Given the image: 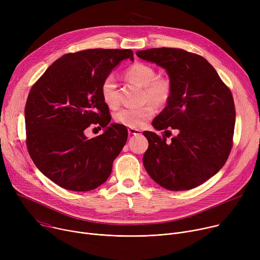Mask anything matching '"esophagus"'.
Segmentation results:
<instances>
[{"label":"esophagus","instance_id":"1","mask_svg":"<svg viewBox=\"0 0 260 260\" xmlns=\"http://www.w3.org/2000/svg\"><path fill=\"white\" fill-rule=\"evenodd\" d=\"M127 132L129 135H140L141 134V131L138 128H128Z\"/></svg>","mask_w":260,"mask_h":260}]
</instances>
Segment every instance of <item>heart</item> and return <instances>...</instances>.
<instances>
[{
    "label": "heart",
    "instance_id": "obj_1",
    "mask_svg": "<svg viewBox=\"0 0 260 260\" xmlns=\"http://www.w3.org/2000/svg\"><path fill=\"white\" fill-rule=\"evenodd\" d=\"M125 78L143 87L142 101L145 103L140 108H124L115 113L114 119L118 124L129 128L142 127L155 113V107L168 104L172 93V83L168 77L157 76L156 70L143 62L132 64L125 72ZM101 95L110 109H116L120 104L116 80L113 75L105 78L101 86Z\"/></svg>",
    "mask_w": 260,
    "mask_h": 260
}]
</instances>
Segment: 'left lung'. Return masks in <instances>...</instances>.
Masks as SVG:
<instances>
[{"mask_svg":"<svg viewBox=\"0 0 260 260\" xmlns=\"http://www.w3.org/2000/svg\"><path fill=\"white\" fill-rule=\"evenodd\" d=\"M136 55L166 69L172 83L170 101L152 121L165 135L143 132L148 140L144 167L167 190H191L220 171L229 156L235 124L231 91L197 54L159 48ZM170 128L178 135L167 141Z\"/></svg>","mask_w":260,"mask_h":260,"instance_id":"1","label":"left lung"}]
</instances>
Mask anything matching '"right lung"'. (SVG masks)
Here are the masks:
<instances>
[{"label": "right lung", "instance_id": "1", "mask_svg": "<svg viewBox=\"0 0 260 260\" xmlns=\"http://www.w3.org/2000/svg\"><path fill=\"white\" fill-rule=\"evenodd\" d=\"M132 50L93 49L56 60L32 86L25 107L26 144L35 166L63 188L87 192L103 184L126 143L124 125L110 123L101 86ZM98 124L105 132L88 139Z\"/></svg>", "mask_w": 260, "mask_h": 260}]
</instances>
